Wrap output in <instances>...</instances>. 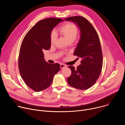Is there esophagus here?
I'll list each match as a JSON object with an SVG mask.
<instances>
[{
	"label": "esophagus",
	"instance_id": "1",
	"mask_svg": "<svg viewBox=\"0 0 125 125\" xmlns=\"http://www.w3.org/2000/svg\"><path fill=\"white\" fill-rule=\"evenodd\" d=\"M66 67H67V66L64 65V64H60V68H61V69H63V68H65Z\"/></svg>",
	"mask_w": 125,
	"mask_h": 125
}]
</instances>
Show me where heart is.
I'll return each mask as SVG.
<instances>
[{
  "mask_svg": "<svg viewBox=\"0 0 125 125\" xmlns=\"http://www.w3.org/2000/svg\"><path fill=\"white\" fill-rule=\"evenodd\" d=\"M59 32L68 42H73L78 35V28L75 24L68 22L59 28ZM50 39L51 44L54 43L56 40V34L54 31H52L50 33Z\"/></svg>",
  "mask_w": 125,
  "mask_h": 125,
  "instance_id": "b5f03b06",
  "label": "heart"
}]
</instances>
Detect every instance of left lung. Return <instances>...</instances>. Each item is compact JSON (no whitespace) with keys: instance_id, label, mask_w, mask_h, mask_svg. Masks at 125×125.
<instances>
[{"instance_id":"obj_1","label":"left lung","mask_w":125,"mask_h":125,"mask_svg":"<svg viewBox=\"0 0 125 125\" xmlns=\"http://www.w3.org/2000/svg\"><path fill=\"white\" fill-rule=\"evenodd\" d=\"M65 20L75 23L81 33L74 55L82 58L81 64L76 69L73 66H68L72 74L67 78V82L76 88L87 90L95 83L102 67V53L98 35L91 23L83 17H70Z\"/></svg>"}]
</instances>
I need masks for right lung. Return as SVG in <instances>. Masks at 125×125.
I'll return each instance as SVG.
<instances>
[{"mask_svg": "<svg viewBox=\"0 0 125 125\" xmlns=\"http://www.w3.org/2000/svg\"><path fill=\"white\" fill-rule=\"evenodd\" d=\"M63 21L57 18L40 21L27 33L22 41L18 60L20 73L25 83L35 92L48 88L60 70V64L45 61L43 50L50 48V33Z\"/></svg>", "mask_w": 125, "mask_h": 125, "instance_id": "right-lung-1", "label": "right lung"}]
</instances>
